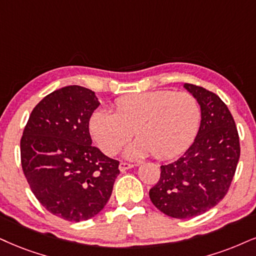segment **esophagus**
<instances>
[{
  "label": "esophagus",
  "mask_w": 256,
  "mask_h": 256,
  "mask_svg": "<svg viewBox=\"0 0 256 256\" xmlns=\"http://www.w3.org/2000/svg\"><path fill=\"white\" fill-rule=\"evenodd\" d=\"M133 167H134L133 164H129V162H120V166H118V168H120V171H121V172H126V171H127V170H130V168H133Z\"/></svg>",
  "instance_id": "esophagus-1"
}]
</instances>
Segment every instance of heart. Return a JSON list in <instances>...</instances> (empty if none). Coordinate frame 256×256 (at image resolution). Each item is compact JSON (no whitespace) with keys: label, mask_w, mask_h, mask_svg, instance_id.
<instances>
[{"label":"heart","mask_w":256,"mask_h":256,"mask_svg":"<svg viewBox=\"0 0 256 256\" xmlns=\"http://www.w3.org/2000/svg\"><path fill=\"white\" fill-rule=\"evenodd\" d=\"M200 122V106L191 94L170 90L147 91L121 97L114 112L96 110L89 128L94 140L106 156H114L130 138L128 158L154 154L159 159L174 156L190 146Z\"/></svg>","instance_id":"obj_1"}]
</instances>
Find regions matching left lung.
I'll use <instances>...</instances> for the list:
<instances>
[{"mask_svg": "<svg viewBox=\"0 0 256 256\" xmlns=\"http://www.w3.org/2000/svg\"><path fill=\"white\" fill-rule=\"evenodd\" d=\"M184 88L198 100L200 126L184 156L162 165L150 198L165 215L191 218L218 204L228 191L240 159V140L228 106L217 94L194 84Z\"/></svg>", "mask_w": 256, "mask_h": 256, "instance_id": "8db88e82", "label": "left lung"}]
</instances>
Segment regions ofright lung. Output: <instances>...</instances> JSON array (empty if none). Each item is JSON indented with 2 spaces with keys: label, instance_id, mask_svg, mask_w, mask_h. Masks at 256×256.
Here are the masks:
<instances>
[{
  "label": "right lung",
  "instance_id": "1",
  "mask_svg": "<svg viewBox=\"0 0 256 256\" xmlns=\"http://www.w3.org/2000/svg\"><path fill=\"white\" fill-rule=\"evenodd\" d=\"M96 94L70 85L44 97L21 138V165L30 190L47 211L71 222L94 217L108 203L118 162L94 147L89 121Z\"/></svg>",
  "mask_w": 256,
  "mask_h": 256
}]
</instances>
